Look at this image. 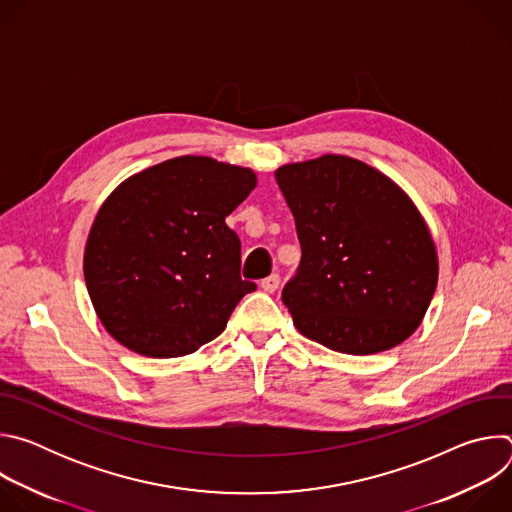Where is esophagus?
Listing matches in <instances>:
<instances>
[{"mask_svg": "<svg viewBox=\"0 0 512 512\" xmlns=\"http://www.w3.org/2000/svg\"><path fill=\"white\" fill-rule=\"evenodd\" d=\"M261 287L267 291V294H273V291L279 287V275L277 273H271L269 277H265L261 281Z\"/></svg>", "mask_w": 512, "mask_h": 512, "instance_id": "1", "label": "esophagus"}]
</instances>
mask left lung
<instances>
[{
	"instance_id": "left-lung-1",
	"label": "left lung",
	"mask_w": 512,
	"mask_h": 512,
	"mask_svg": "<svg viewBox=\"0 0 512 512\" xmlns=\"http://www.w3.org/2000/svg\"><path fill=\"white\" fill-rule=\"evenodd\" d=\"M275 180L302 247L281 300L310 340L375 354L407 340L437 285V253L411 198L383 172L326 154L285 164Z\"/></svg>"
}]
</instances>
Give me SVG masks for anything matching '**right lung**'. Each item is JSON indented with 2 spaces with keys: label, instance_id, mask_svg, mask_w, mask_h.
<instances>
[{
  "label": "right lung",
  "instance_id": "right-lung-1",
  "mask_svg": "<svg viewBox=\"0 0 512 512\" xmlns=\"http://www.w3.org/2000/svg\"><path fill=\"white\" fill-rule=\"evenodd\" d=\"M249 168L204 156L166 160L121 182L97 212L85 281L105 330L125 348L172 358L221 334L253 281L225 218L251 194Z\"/></svg>",
  "mask_w": 512,
  "mask_h": 512
}]
</instances>
